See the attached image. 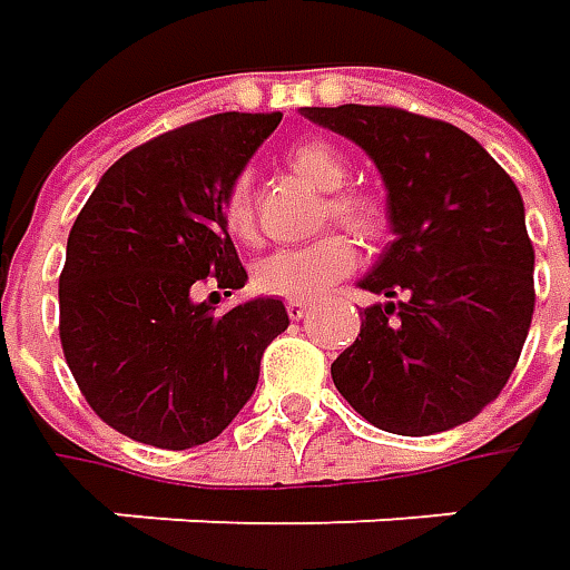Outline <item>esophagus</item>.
<instances>
[{"mask_svg":"<svg viewBox=\"0 0 570 570\" xmlns=\"http://www.w3.org/2000/svg\"><path fill=\"white\" fill-rule=\"evenodd\" d=\"M285 311H288V317L301 320L307 311H311V301H304V297H292V301H285Z\"/></svg>","mask_w":570,"mask_h":570,"instance_id":"esophagus-1","label":"esophagus"}]
</instances>
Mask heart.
I'll use <instances>...</instances> for the list:
<instances>
[{
	"instance_id": "obj_1",
	"label": "heart",
	"mask_w": 570,
	"mask_h": 570,
	"mask_svg": "<svg viewBox=\"0 0 570 570\" xmlns=\"http://www.w3.org/2000/svg\"><path fill=\"white\" fill-rule=\"evenodd\" d=\"M288 161L297 177H304L320 193H336L345 187L352 167L340 148L330 142H301L292 148ZM330 218L352 228L362 237H377L383 230V208L377 199L364 193H336L330 199ZM225 225L237 240H250L253 230V199L250 184L237 180L225 196ZM358 266V250L345 234H326L307 247L275 250L263 256L253 266V285L266 295L278 297H314L336 285L340 278Z\"/></svg>"
}]
</instances>
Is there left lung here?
Wrapping results in <instances>:
<instances>
[{
  "mask_svg": "<svg viewBox=\"0 0 570 570\" xmlns=\"http://www.w3.org/2000/svg\"><path fill=\"white\" fill-rule=\"evenodd\" d=\"M381 170L393 240L364 275L362 333L333 383L374 428L425 438L475 419L533 320V244L517 184L463 129L400 107H301Z\"/></svg>",
  "mask_w": 570,
  "mask_h": 570,
  "instance_id": "left-lung-1",
  "label": "left lung"
}]
</instances>
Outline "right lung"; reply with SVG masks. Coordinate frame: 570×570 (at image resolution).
<instances>
[{
  "mask_svg": "<svg viewBox=\"0 0 570 570\" xmlns=\"http://www.w3.org/2000/svg\"><path fill=\"white\" fill-rule=\"evenodd\" d=\"M282 114H215L122 155L98 180L66 244L59 340L78 390L120 434L161 450L218 438L288 330L278 297L215 311L199 282L244 288L225 196Z\"/></svg>",
  "mask_w": 570,
  "mask_h": 570,
  "instance_id": "obj_1",
  "label": "right lung"
}]
</instances>
